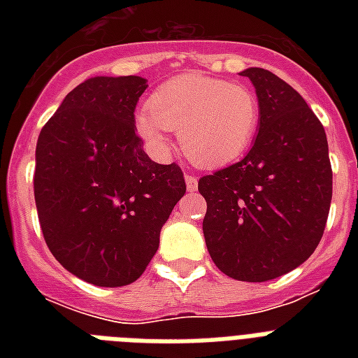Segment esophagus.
<instances>
[{"label":"esophagus","mask_w":358,"mask_h":358,"mask_svg":"<svg viewBox=\"0 0 358 358\" xmlns=\"http://www.w3.org/2000/svg\"><path fill=\"white\" fill-rule=\"evenodd\" d=\"M185 185H187V191L193 193V191H196V187H199V182H196V178L193 174H185Z\"/></svg>","instance_id":"esophagus-1"}]
</instances>
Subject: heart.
Returning a JSON list of instances; mask_svg holds the SVG:
<instances>
[{"instance_id": "obj_1", "label": "heart", "mask_w": 358, "mask_h": 358, "mask_svg": "<svg viewBox=\"0 0 358 358\" xmlns=\"http://www.w3.org/2000/svg\"><path fill=\"white\" fill-rule=\"evenodd\" d=\"M260 103L252 89L221 78L182 74L152 92L135 113V129L156 152L169 148V129L191 162L217 169L238 159L255 139Z\"/></svg>"}]
</instances>
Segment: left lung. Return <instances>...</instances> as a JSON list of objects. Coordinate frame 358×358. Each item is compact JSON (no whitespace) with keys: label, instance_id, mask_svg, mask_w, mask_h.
I'll return each mask as SVG.
<instances>
[{"label":"left lung","instance_id":"1","mask_svg":"<svg viewBox=\"0 0 358 358\" xmlns=\"http://www.w3.org/2000/svg\"><path fill=\"white\" fill-rule=\"evenodd\" d=\"M260 103L249 154L199 180L208 210L202 232L229 277L266 282L301 266L327 223L333 171L327 135L299 92L264 69H247Z\"/></svg>","mask_w":358,"mask_h":358}]
</instances>
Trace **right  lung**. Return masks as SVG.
<instances>
[{
	"label": "right lung",
	"mask_w": 358,
	"mask_h": 358,
	"mask_svg": "<svg viewBox=\"0 0 358 358\" xmlns=\"http://www.w3.org/2000/svg\"><path fill=\"white\" fill-rule=\"evenodd\" d=\"M139 76L89 78L41 129L35 202L46 245L85 282H135L156 255L159 232L184 196V173L143 150L135 106Z\"/></svg>",
	"instance_id": "right-lung-1"
}]
</instances>
